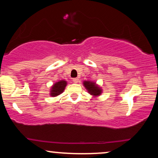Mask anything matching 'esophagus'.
<instances>
[{
    "mask_svg": "<svg viewBox=\"0 0 158 158\" xmlns=\"http://www.w3.org/2000/svg\"><path fill=\"white\" fill-rule=\"evenodd\" d=\"M73 81L74 83H77L78 81H79V79H77V78H74V79H73Z\"/></svg>",
    "mask_w": 158,
    "mask_h": 158,
    "instance_id": "1",
    "label": "esophagus"
}]
</instances>
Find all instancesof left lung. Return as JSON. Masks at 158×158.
<instances>
[{"label": "left lung", "instance_id": "obj_1", "mask_svg": "<svg viewBox=\"0 0 158 158\" xmlns=\"http://www.w3.org/2000/svg\"><path fill=\"white\" fill-rule=\"evenodd\" d=\"M84 85L85 88H87V90H88V92L90 94L94 96H98L101 94V90L97 85L94 82H90V81H85Z\"/></svg>", "mask_w": 158, "mask_h": 158}]
</instances>
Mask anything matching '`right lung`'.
Segmentation results:
<instances>
[{
    "instance_id": "right-lung-1",
    "label": "right lung",
    "mask_w": 158,
    "mask_h": 158,
    "mask_svg": "<svg viewBox=\"0 0 158 158\" xmlns=\"http://www.w3.org/2000/svg\"><path fill=\"white\" fill-rule=\"evenodd\" d=\"M66 85H67V82L64 80H61L60 81H58V82H56L52 88L51 93H50L51 96L56 97V96H58L59 94L62 93V92L64 91Z\"/></svg>"
}]
</instances>
